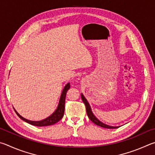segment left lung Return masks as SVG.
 Masks as SVG:
<instances>
[{"label": "left lung", "mask_w": 155, "mask_h": 155, "mask_svg": "<svg viewBox=\"0 0 155 155\" xmlns=\"http://www.w3.org/2000/svg\"><path fill=\"white\" fill-rule=\"evenodd\" d=\"M81 97H82V99L83 102L84 103V104L86 105V112H87V115L88 116V118H90V120L94 123L97 125H98L99 127H104V128H107V129H116V128H118L119 127H114V126H110V125H107V124H105V123H103L102 122L100 121L97 118V117L95 116L94 115V114L93 113L91 110V107L90 106V104H88V102L86 99L85 98V97L82 94H81Z\"/></svg>", "instance_id": "left-lung-1"}]
</instances>
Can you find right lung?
Masks as SVG:
<instances>
[{
	"instance_id": "right-lung-1",
	"label": "right lung",
	"mask_w": 155,
	"mask_h": 155,
	"mask_svg": "<svg viewBox=\"0 0 155 155\" xmlns=\"http://www.w3.org/2000/svg\"><path fill=\"white\" fill-rule=\"evenodd\" d=\"M70 88V84L68 83L66 86H64V88L61 93V98L59 100V103L58 105V107H57L56 110H55L52 114L50 115L49 117L46 118L45 119H43L42 120L40 121H32L27 120V119L23 118L22 116H20L19 114L17 112L15 109V112L17 114V115L20 117L21 120L26 122L28 124H31L32 125L37 126V127H44V126H49V125H52V124H55L56 123L62 119L64 116V103H65V97H66V94L67 91Z\"/></svg>"
}]
</instances>
